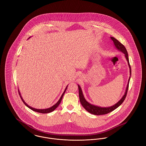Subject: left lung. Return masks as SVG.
I'll return each instance as SVG.
<instances>
[{
  "instance_id": "1",
  "label": "left lung",
  "mask_w": 146,
  "mask_h": 146,
  "mask_svg": "<svg viewBox=\"0 0 146 146\" xmlns=\"http://www.w3.org/2000/svg\"><path fill=\"white\" fill-rule=\"evenodd\" d=\"M110 38H111V40L113 42V44H114L115 48L117 49L118 51H121V52H123L124 54L125 58L126 59V61L127 62L128 66H129V67L130 69V76H129L127 84V86L126 88L125 93H124V95L123 96V97L121 98V99L118 101L117 103H116L115 104H114L111 106L107 107H102L97 106H95L94 104H91L89 102H88L85 100V97L84 96L83 93V91L81 89V87L79 86V85L78 84V89H79V100H80V102L81 104L83 106L84 108L88 112H89L91 114L96 115H103V114H106L107 113H109L115 110L116 108H118L119 106H120L121 104H122V103L125 100V97L126 96L128 88H129V82H130V79L131 75V67H130L129 60V56H128L127 50L125 48V46L121 43H120V42H119L117 39L114 38V37L111 36Z\"/></svg>"
}]
</instances>
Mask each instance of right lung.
<instances>
[{
    "label": "right lung",
    "mask_w": 146,
    "mask_h": 146,
    "mask_svg": "<svg viewBox=\"0 0 146 146\" xmlns=\"http://www.w3.org/2000/svg\"><path fill=\"white\" fill-rule=\"evenodd\" d=\"M30 38H31V37H29V38H28V39H29ZM68 85H68H67V86H66V88L65 90H64V91H63V94H62L61 96V97L60 98V99H59V100L57 101V102H56V104H54V106H52V107H50V108H46V109H36V108H33V107H32L29 106L25 102V101L23 100V98H22V96H21V93H20V92L19 90V95H20V97H21V100H22V101H23V103L25 104L27 107H28L29 109L32 110V111H36V112L40 113H50V112H52V111H54L55 110L56 108L59 106V104H60V103H61V101H62L63 96V95H64V93H65L67 89Z\"/></svg>",
    "instance_id": "1"
}]
</instances>
